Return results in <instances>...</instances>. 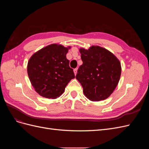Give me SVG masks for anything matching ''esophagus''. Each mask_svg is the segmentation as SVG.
Wrapping results in <instances>:
<instances>
[{"mask_svg": "<svg viewBox=\"0 0 149 149\" xmlns=\"http://www.w3.org/2000/svg\"><path fill=\"white\" fill-rule=\"evenodd\" d=\"M74 74L75 75H76V74H77V71H78V69L77 68H75V69H74Z\"/></svg>", "mask_w": 149, "mask_h": 149, "instance_id": "esophagus-1", "label": "esophagus"}]
</instances>
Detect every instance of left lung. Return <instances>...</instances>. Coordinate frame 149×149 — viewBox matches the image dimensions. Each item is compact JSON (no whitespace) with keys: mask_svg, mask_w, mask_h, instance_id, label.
<instances>
[{"mask_svg":"<svg viewBox=\"0 0 149 149\" xmlns=\"http://www.w3.org/2000/svg\"><path fill=\"white\" fill-rule=\"evenodd\" d=\"M83 64L76 78L81 84L84 95L89 100H104L114 91L121 74L120 61L107 49L93 46L79 49Z\"/></svg>","mask_w":149,"mask_h":149,"instance_id":"1","label":"left lung"}]
</instances>
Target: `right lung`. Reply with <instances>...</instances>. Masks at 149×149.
Returning a JSON list of instances; mask_svg holds the SVG:
<instances>
[{
	"mask_svg": "<svg viewBox=\"0 0 149 149\" xmlns=\"http://www.w3.org/2000/svg\"><path fill=\"white\" fill-rule=\"evenodd\" d=\"M68 48L52 44L34 53L28 62L30 82L40 96L55 99L63 93L66 85L74 78L66 53Z\"/></svg>",
	"mask_w": 149,
	"mask_h": 149,
	"instance_id": "1",
	"label": "right lung"
}]
</instances>
